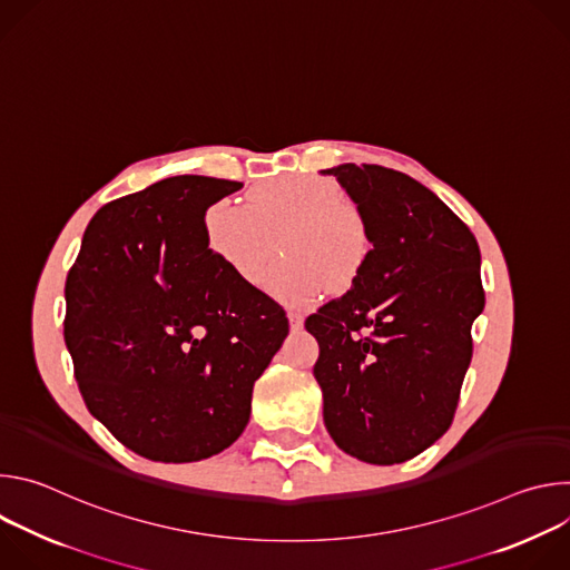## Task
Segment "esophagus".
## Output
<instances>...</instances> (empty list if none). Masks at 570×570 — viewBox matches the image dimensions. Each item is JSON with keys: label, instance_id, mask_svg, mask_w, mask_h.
<instances>
[{"label": "esophagus", "instance_id": "obj_1", "mask_svg": "<svg viewBox=\"0 0 570 570\" xmlns=\"http://www.w3.org/2000/svg\"><path fill=\"white\" fill-rule=\"evenodd\" d=\"M288 320H291L293 330H299L302 322H304V313L299 308H288Z\"/></svg>", "mask_w": 570, "mask_h": 570}]
</instances>
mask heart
<instances>
[{"label":"heart","mask_w":570,"mask_h":570,"mask_svg":"<svg viewBox=\"0 0 570 570\" xmlns=\"http://www.w3.org/2000/svg\"><path fill=\"white\" fill-rule=\"evenodd\" d=\"M205 234L209 250L248 284L262 282L279 238L284 259L273 268L268 288L293 304L324 288L347 291L372 250L363 212L332 180L313 176L264 185L250 205L216 200L205 214Z\"/></svg>","instance_id":"heart-1"}]
</instances>
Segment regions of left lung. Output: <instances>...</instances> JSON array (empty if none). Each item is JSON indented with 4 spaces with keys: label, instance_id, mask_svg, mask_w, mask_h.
<instances>
[{
    "label": "left lung",
    "instance_id": "1",
    "mask_svg": "<svg viewBox=\"0 0 570 570\" xmlns=\"http://www.w3.org/2000/svg\"><path fill=\"white\" fill-rule=\"evenodd\" d=\"M334 176L363 212L370 257L352 288L308 315L324 426L350 455L399 464L451 426L484 308L469 227L424 185L379 165Z\"/></svg>",
    "mask_w": 570,
    "mask_h": 570
}]
</instances>
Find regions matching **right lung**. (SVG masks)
<instances>
[{
	"label": "right lung",
	"instance_id": "1",
	"mask_svg": "<svg viewBox=\"0 0 570 570\" xmlns=\"http://www.w3.org/2000/svg\"><path fill=\"white\" fill-rule=\"evenodd\" d=\"M240 187L176 176L104 205L67 275L65 345L78 390L148 460L227 449L288 336L286 311L207 246V207Z\"/></svg>",
	"mask_w": 570,
	"mask_h": 570
}]
</instances>
